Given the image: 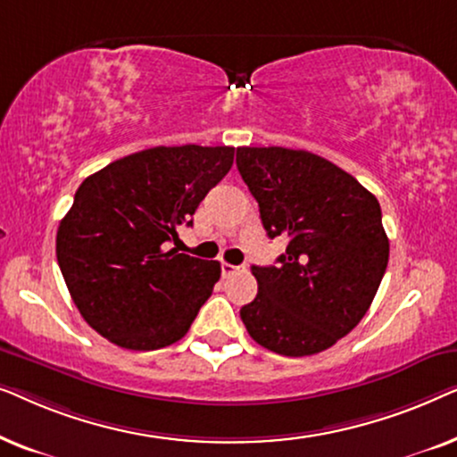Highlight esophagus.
Masks as SVG:
<instances>
[{"label":"esophagus","mask_w":457,"mask_h":457,"mask_svg":"<svg viewBox=\"0 0 457 457\" xmlns=\"http://www.w3.org/2000/svg\"><path fill=\"white\" fill-rule=\"evenodd\" d=\"M241 270V266H233V264H227V262H222V277L228 278L233 277V274H237Z\"/></svg>","instance_id":"1"}]
</instances>
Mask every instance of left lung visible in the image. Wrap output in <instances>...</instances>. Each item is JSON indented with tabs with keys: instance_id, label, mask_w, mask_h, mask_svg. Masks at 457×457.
<instances>
[{
	"instance_id": "1",
	"label": "left lung",
	"mask_w": 457,
	"mask_h": 457,
	"mask_svg": "<svg viewBox=\"0 0 457 457\" xmlns=\"http://www.w3.org/2000/svg\"><path fill=\"white\" fill-rule=\"evenodd\" d=\"M237 168L268 237H289L277 266H252L258 295L243 305L241 320L274 353L324 352L358 327L386 270L377 197L303 149L237 147Z\"/></svg>"
}]
</instances>
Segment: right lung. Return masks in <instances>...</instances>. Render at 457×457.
<instances>
[{
  "instance_id": "add662e5",
  "label": "right lung",
  "mask_w": 457,
  "mask_h": 457,
  "mask_svg": "<svg viewBox=\"0 0 457 457\" xmlns=\"http://www.w3.org/2000/svg\"><path fill=\"white\" fill-rule=\"evenodd\" d=\"M235 147H152L87 177L62 218L55 255L87 324L118 347L183 339L220 264L179 253V227L227 177Z\"/></svg>"
}]
</instances>
